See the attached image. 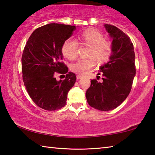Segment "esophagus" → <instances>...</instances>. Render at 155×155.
<instances>
[{
  "mask_svg": "<svg viewBox=\"0 0 155 155\" xmlns=\"http://www.w3.org/2000/svg\"><path fill=\"white\" fill-rule=\"evenodd\" d=\"M83 78V77L81 75H79V74L77 75V80H79V79H81V78Z\"/></svg>",
  "mask_w": 155,
  "mask_h": 155,
  "instance_id": "34e87169",
  "label": "esophagus"
}]
</instances>
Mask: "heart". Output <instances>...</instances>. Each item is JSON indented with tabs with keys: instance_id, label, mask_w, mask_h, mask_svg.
I'll use <instances>...</instances> for the list:
<instances>
[{
	"instance_id": "1",
	"label": "heart",
	"mask_w": 155,
	"mask_h": 155,
	"mask_svg": "<svg viewBox=\"0 0 155 155\" xmlns=\"http://www.w3.org/2000/svg\"><path fill=\"white\" fill-rule=\"evenodd\" d=\"M81 46L89 47L86 56L89 58L79 59L71 65V70L80 75H85L96 65L105 64L112 54L111 41L104 40L103 33L94 28H88L78 36ZM61 52L65 58L74 60L78 54V45L75 41L68 39L62 44Z\"/></svg>"
}]
</instances>
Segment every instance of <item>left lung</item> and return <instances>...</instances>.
<instances>
[{
	"label": "left lung",
	"instance_id": "obj_1",
	"mask_svg": "<svg viewBox=\"0 0 155 155\" xmlns=\"http://www.w3.org/2000/svg\"><path fill=\"white\" fill-rule=\"evenodd\" d=\"M104 27L113 38L112 54L110 61L100 68L103 81L91 80L85 95L89 105L108 111L116 108L127 98L136 69L134 48L129 37L114 25L105 24Z\"/></svg>",
	"mask_w": 155,
	"mask_h": 155
}]
</instances>
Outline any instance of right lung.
<instances>
[{"instance_id": "1", "label": "right lung", "mask_w": 155, "mask_h": 155, "mask_svg": "<svg viewBox=\"0 0 155 155\" xmlns=\"http://www.w3.org/2000/svg\"><path fill=\"white\" fill-rule=\"evenodd\" d=\"M75 26L52 23L33 31L22 56V74L30 98L37 106L55 111L66 104L67 95L76 82V75L68 72L61 52L63 43L72 35ZM57 74H66L57 81ZM65 77V76H64Z\"/></svg>"}]
</instances>
